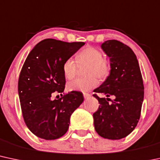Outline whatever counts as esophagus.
Returning <instances> with one entry per match:
<instances>
[{"label": "esophagus", "instance_id": "obj_1", "mask_svg": "<svg viewBox=\"0 0 160 160\" xmlns=\"http://www.w3.org/2000/svg\"><path fill=\"white\" fill-rule=\"evenodd\" d=\"M91 95L89 94V93H83V97L84 99H88L89 97H90Z\"/></svg>", "mask_w": 160, "mask_h": 160}]
</instances>
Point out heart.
<instances>
[{
    "instance_id": "1",
    "label": "heart",
    "mask_w": 160,
    "mask_h": 160,
    "mask_svg": "<svg viewBox=\"0 0 160 160\" xmlns=\"http://www.w3.org/2000/svg\"><path fill=\"white\" fill-rule=\"evenodd\" d=\"M77 62L79 65H87L85 78H78L70 82L67 85L68 91L88 92L98 86V80L106 79L110 73V64L106 59L103 58V54L99 49L94 47H87L77 55ZM64 76L67 80H72L76 76L77 64L73 58H68L62 65Z\"/></svg>"
}]
</instances>
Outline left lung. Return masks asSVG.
I'll return each instance as SVG.
<instances>
[{
    "label": "left lung",
    "mask_w": 160,
    "mask_h": 160,
    "mask_svg": "<svg viewBox=\"0 0 160 160\" xmlns=\"http://www.w3.org/2000/svg\"><path fill=\"white\" fill-rule=\"evenodd\" d=\"M109 58L110 73L93 92L110 95L93 96L99 106L93 114L95 130L99 136L109 140H120L131 134L138 124L143 101L144 87L136 55L130 47L117 40H107L101 45Z\"/></svg>",
    "instance_id": "obj_1"
}]
</instances>
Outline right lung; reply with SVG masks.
<instances>
[{"label":"right lung","mask_w":160,"mask_h":160,"mask_svg":"<svg viewBox=\"0 0 160 160\" xmlns=\"http://www.w3.org/2000/svg\"><path fill=\"white\" fill-rule=\"evenodd\" d=\"M84 45L47 38L26 58L19 77V97L26 126L38 138L55 140L62 137L69 128L72 113L83 102V93L77 91L58 99L51 97L54 92H64L63 63Z\"/></svg>","instance_id":"right-lung-1"}]
</instances>
